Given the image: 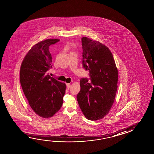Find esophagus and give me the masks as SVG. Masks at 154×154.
Masks as SVG:
<instances>
[{
	"label": "esophagus",
	"instance_id": "34e87169",
	"mask_svg": "<svg viewBox=\"0 0 154 154\" xmlns=\"http://www.w3.org/2000/svg\"><path fill=\"white\" fill-rule=\"evenodd\" d=\"M71 85L70 84H66V88L67 89H69V88H70Z\"/></svg>",
	"mask_w": 154,
	"mask_h": 154
}]
</instances>
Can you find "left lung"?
<instances>
[{
    "label": "left lung",
    "instance_id": "8db88e82",
    "mask_svg": "<svg viewBox=\"0 0 154 154\" xmlns=\"http://www.w3.org/2000/svg\"><path fill=\"white\" fill-rule=\"evenodd\" d=\"M82 44L83 67L89 70L91 82L81 78L77 99L86 118L96 121L106 116L113 104L118 71L108 47L86 37L82 38Z\"/></svg>",
    "mask_w": 154,
    "mask_h": 154
}]
</instances>
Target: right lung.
Returning <instances> with one entry per match:
<instances>
[{
    "instance_id": "obj_1",
    "label": "right lung",
    "mask_w": 154,
    "mask_h": 154,
    "mask_svg": "<svg viewBox=\"0 0 154 154\" xmlns=\"http://www.w3.org/2000/svg\"><path fill=\"white\" fill-rule=\"evenodd\" d=\"M58 39L41 41L30 49L23 60L20 80L28 103L38 116L44 118L53 116L61 109L66 86L49 75L52 57L49 47Z\"/></svg>"
}]
</instances>
